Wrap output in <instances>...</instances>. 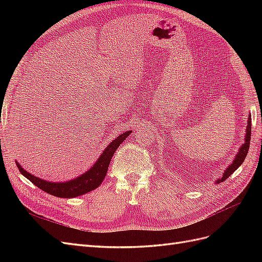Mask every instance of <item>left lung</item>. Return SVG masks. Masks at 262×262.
Returning <instances> with one entry per match:
<instances>
[{
	"label": "left lung",
	"instance_id": "left-lung-1",
	"mask_svg": "<svg viewBox=\"0 0 262 262\" xmlns=\"http://www.w3.org/2000/svg\"><path fill=\"white\" fill-rule=\"evenodd\" d=\"M250 137H251V116H249V118H248V125H247V128H246V137H245L244 144L241 146V148L238 150V154H237L236 157L234 158L233 163L229 165L228 168L224 171L223 177H222L221 179H217V181H216L217 184H219V182H222V181H224L225 179H227L243 164L246 156H247L248 149H249Z\"/></svg>",
	"mask_w": 262,
	"mask_h": 262
}]
</instances>
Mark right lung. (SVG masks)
Masks as SVG:
<instances>
[{"label": "right lung", "instance_id": "1", "mask_svg": "<svg viewBox=\"0 0 262 262\" xmlns=\"http://www.w3.org/2000/svg\"><path fill=\"white\" fill-rule=\"evenodd\" d=\"M130 133L131 131H126L120 134L119 137H117V139H115L112 143L106 147L104 152L101 153L98 161L94 164V166H92V168L90 170H87L85 173H83L82 176L77 177L71 181H67V182L46 181L35 177L34 175H31V173L21 168L18 163H16V165L21 175H24L27 179H29L39 189L43 190L45 192L58 198L78 196V195L90 192L92 190L96 189L97 187L100 186L102 180H104V178L107 175V170L109 167L110 161H112V157L114 156L116 149L126 138H128Z\"/></svg>", "mask_w": 262, "mask_h": 262}]
</instances>
